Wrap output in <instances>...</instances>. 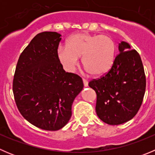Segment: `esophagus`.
I'll list each match as a JSON object with an SVG mask.
<instances>
[{
	"instance_id": "esophagus-1",
	"label": "esophagus",
	"mask_w": 155,
	"mask_h": 155,
	"mask_svg": "<svg viewBox=\"0 0 155 155\" xmlns=\"http://www.w3.org/2000/svg\"><path fill=\"white\" fill-rule=\"evenodd\" d=\"M82 81H83V83H84V86L87 87L88 85V82L85 79H82Z\"/></svg>"
}]
</instances>
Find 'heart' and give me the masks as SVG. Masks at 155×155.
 Returning a JSON list of instances; mask_svg holds the SVG:
<instances>
[{"mask_svg": "<svg viewBox=\"0 0 155 155\" xmlns=\"http://www.w3.org/2000/svg\"><path fill=\"white\" fill-rule=\"evenodd\" d=\"M115 44L110 37L79 33L72 35L67 46H59L57 56L66 71L72 73L82 57V64L91 76H101L110 70L115 57Z\"/></svg>", "mask_w": 155, "mask_h": 155, "instance_id": "heart-1", "label": "heart"}]
</instances>
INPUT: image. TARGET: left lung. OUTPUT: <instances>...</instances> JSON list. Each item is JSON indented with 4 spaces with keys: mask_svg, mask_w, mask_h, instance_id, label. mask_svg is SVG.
<instances>
[{
    "mask_svg": "<svg viewBox=\"0 0 155 155\" xmlns=\"http://www.w3.org/2000/svg\"><path fill=\"white\" fill-rule=\"evenodd\" d=\"M118 51L107 74L88 83L97 94V115L110 125L124 124L135 116L143 103L146 85L139 53L124 41L118 44Z\"/></svg>",
    "mask_w": 155,
    "mask_h": 155,
    "instance_id": "8db88e82",
    "label": "left lung"
}]
</instances>
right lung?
I'll return each instance as SVG.
<instances>
[{
  "label": "right lung",
  "instance_id": "add662e5",
  "mask_svg": "<svg viewBox=\"0 0 155 155\" xmlns=\"http://www.w3.org/2000/svg\"><path fill=\"white\" fill-rule=\"evenodd\" d=\"M61 36L50 31L36 35L18 58L12 83L20 113L45 130L68 124L73 101L84 87L81 77L66 73L58 58Z\"/></svg>",
  "mask_w": 155,
  "mask_h": 155
}]
</instances>
